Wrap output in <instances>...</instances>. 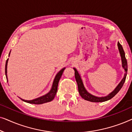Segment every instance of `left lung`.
<instances>
[{"mask_svg": "<svg viewBox=\"0 0 132 132\" xmlns=\"http://www.w3.org/2000/svg\"><path fill=\"white\" fill-rule=\"evenodd\" d=\"M118 47L119 51H120V53L121 55V61H122V67L124 68V70H125L126 73L124 74V78L122 79V80L121 81V82L118 84V85L117 86V88L114 89V91L112 92L111 94H109V95H107L106 97H95L94 95H91V94L88 93L87 91L85 88L84 84H83L82 80L81 79V77L79 75L78 71H77V70L76 68H74V70H75V78L76 80V82L77 84V86H78V91L79 93L80 94V96L82 97L83 98L85 99V100L89 101V102H105V101L109 100L112 98H113V97L115 96V95L117 94V93L120 91V90L121 89V88L123 86L124 84V82L126 80V76H127V59L126 58L125 56V53H124V51L123 50V48L121 45L120 44V43H118Z\"/></svg>", "mask_w": 132, "mask_h": 132, "instance_id": "1", "label": "left lung"}]
</instances>
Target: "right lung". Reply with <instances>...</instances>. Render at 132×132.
<instances>
[{
	"label": "right lung",
	"instance_id": "right-lung-1",
	"mask_svg": "<svg viewBox=\"0 0 132 132\" xmlns=\"http://www.w3.org/2000/svg\"><path fill=\"white\" fill-rule=\"evenodd\" d=\"M10 54H9V55H10ZM8 61V59H7V60L6 61V64H5V75H6V80H8V79H7V75H6ZM64 70H65V68H62V69L57 74L55 78V79H54L53 85H52V89L50 91L49 93L47 94L43 95V96H42V97H39V98L34 99V100H23V99H21L20 98L26 103H32V104H43V103H47V102H51L52 100H53L54 97H55L56 94L57 90V85H58L59 81V80H60L61 76H62L63 72H64Z\"/></svg>",
	"mask_w": 132,
	"mask_h": 132
}]
</instances>
